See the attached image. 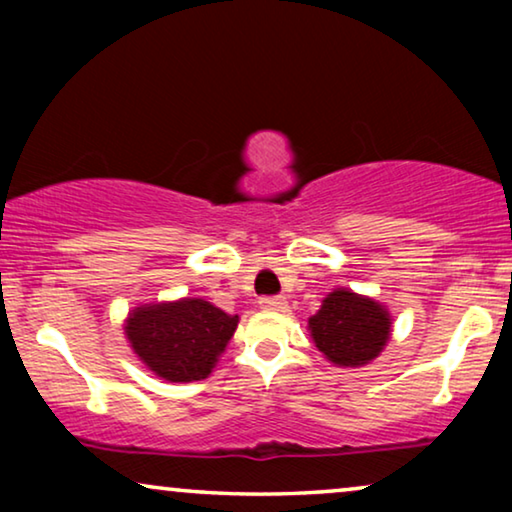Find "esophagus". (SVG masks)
I'll list each match as a JSON object with an SVG mask.
<instances>
[{
  "instance_id": "obj_1",
  "label": "esophagus",
  "mask_w": 512,
  "mask_h": 512,
  "mask_svg": "<svg viewBox=\"0 0 512 512\" xmlns=\"http://www.w3.org/2000/svg\"><path fill=\"white\" fill-rule=\"evenodd\" d=\"M261 307L263 310H275V312H284L289 303H286L284 296H268V298H261Z\"/></svg>"
}]
</instances>
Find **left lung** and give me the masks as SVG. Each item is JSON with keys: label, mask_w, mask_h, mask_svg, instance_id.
I'll return each instance as SVG.
<instances>
[{"label": "left lung", "mask_w": 512, "mask_h": 512, "mask_svg": "<svg viewBox=\"0 0 512 512\" xmlns=\"http://www.w3.org/2000/svg\"><path fill=\"white\" fill-rule=\"evenodd\" d=\"M314 345L342 368L366 366L380 356L391 335L387 307L347 289H335L307 321Z\"/></svg>", "instance_id": "8db88e82"}]
</instances>
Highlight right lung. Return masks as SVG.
<instances>
[{
	"mask_svg": "<svg viewBox=\"0 0 512 512\" xmlns=\"http://www.w3.org/2000/svg\"><path fill=\"white\" fill-rule=\"evenodd\" d=\"M237 314L202 298L139 305L125 319V335L139 361L167 382L205 380L233 338Z\"/></svg>",
	"mask_w": 512,
	"mask_h": 512,
	"instance_id": "right-lung-1",
	"label": "right lung"
}]
</instances>
